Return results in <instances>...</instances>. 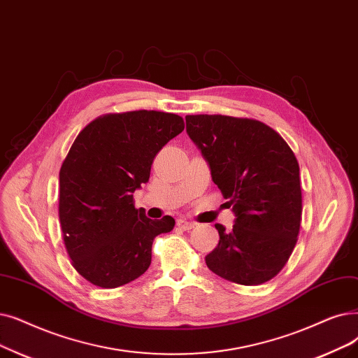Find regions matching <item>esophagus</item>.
Wrapping results in <instances>:
<instances>
[{"label": "esophagus", "instance_id": "obj_1", "mask_svg": "<svg viewBox=\"0 0 358 358\" xmlns=\"http://www.w3.org/2000/svg\"><path fill=\"white\" fill-rule=\"evenodd\" d=\"M177 227L181 228V229H184V231H189V229L194 228V222L187 221V220H178V221H177Z\"/></svg>", "mask_w": 358, "mask_h": 358}]
</instances>
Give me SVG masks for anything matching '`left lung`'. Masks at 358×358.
I'll use <instances>...</instances> for the list:
<instances>
[{
	"label": "left lung",
	"mask_w": 358,
	"mask_h": 358,
	"mask_svg": "<svg viewBox=\"0 0 358 358\" xmlns=\"http://www.w3.org/2000/svg\"><path fill=\"white\" fill-rule=\"evenodd\" d=\"M185 130L236 215L206 256L208 268L241 285H260L289 259L301 221L300 166L266 124L228 115H187Z\"/></svg>",
	"instance_id": "8db88e82"
}]
</instances>
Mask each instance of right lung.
Listing matches in <instances>:
<instances>
[{
  "label": "right lung",
  "mask_w": 358,
  "mask_h": 358,
  "mask_svg": "<svg viewBox=\"0 0 358 358\" xmlns=\"http://www.w3.org/2000/svg\"><path fill=\"white\" fill-rule=\"evenodd\" d=\"M184 130L180 115L159 111L108 114L79 133L59 169V222L73 266L101 288L143 275L153 238L174 228L136 209L133 193L149 181L157 153Z\"/></svg>",
  "instance_id": "1"
}]
</instances>
